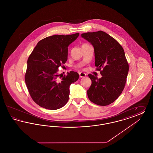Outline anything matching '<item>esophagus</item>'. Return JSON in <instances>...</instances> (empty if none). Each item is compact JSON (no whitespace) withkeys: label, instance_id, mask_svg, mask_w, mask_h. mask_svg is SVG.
I'll list each match as a JSON object with an SVG mask.
<instances>
[{"label":"esophagus","instance_id":"1","mask_svg":"<svg viewBox=\"0 0 153 153\" xmlns=\"http://www.w3.org/2000/svg\"><path fill=\"white\" fill-rule=\"evenodd\" d=\"M79 76L80 77H85L86 76V74L83 72H80L79 73Z\"/></svg>","mask_w":153,"mask_h":153}]
</instances>
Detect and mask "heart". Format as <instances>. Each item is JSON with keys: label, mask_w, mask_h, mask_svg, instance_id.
I'll list each match as a JSON object with an SVG mask.
<instances>
[{"label": "heart", "mask_w": 153, "mask_h": 153, "mask_svg": "<svg viewBox=\"0 0 153 153\" xmlns=\"http://www.w3.org/2000/svg\"><path fill=\"white\" fill-rule=\"evenodd\" d=\"M83 45H85V44H83Z\"/></svg>", "instance_id": "b5f03b06"}]
</instances>
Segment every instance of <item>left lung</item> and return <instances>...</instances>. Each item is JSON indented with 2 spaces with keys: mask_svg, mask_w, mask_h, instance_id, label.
Returning <instances> with one entry per match:
<instances>
[{
  "mask_svg": "<svg viewBox=\"0 0 153 153\" xmlns=\"http://www.w3.org/2000/svg\"><path fill=\"white\" fill-rule=\"evenodd\" d=\"M81 37L94 46L95 66L102 76L98 79L88 74L92 84L87 91L88 97L97 105H109L122 94L126 82L129 66L123 49L117 40L102 31L83 33Z\"/></svg>",
  "mask_w": 153,
  "mask_h": 153,
  "instance_id": "1",
  "label": "left lung"
}]
</instances>
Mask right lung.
Returning a JSON list of instances; mask_svg holds the SVG:
<instances>
[{
	"label": "right lung",
	"mask_w": 153,
	"mask_h": 153,
	"mask_svg": "<svg viewBox=\"0 0 153 153\" xmlns=\"http://www.w3.org/2000/svg\"><path fill=\"white\" fill-rule=\"evenodd\" d=\"M79 33L54 35L41 40L27 59L25 80L34 102L46 109L55 110L64 107L69 100L70 85L79 78L71 71L60 80L58 68L68 59V49Z\"/></svg>",
	"instance_id": "1"
}]
</instances>
